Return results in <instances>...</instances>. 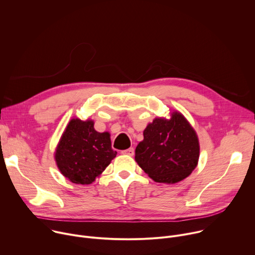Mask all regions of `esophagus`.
<instances>
[{
  "mask_svg": "<svg viewBox=\"0 0 255 255\" xmlns=\"http://www.w3.org/2000/svg\"><path fill=\"white\" fill-rule=\"evenodd\" d=\"M122 154H124V155H128V156H133L134 150H133L132 148H129V149H128V150L122 151Z\"/></svg>",
  "mask_w": 255,
  "mask_h": 255,
  "instance_id": "esophagus-1",
  "label": "esophagus"
}]
</instances>
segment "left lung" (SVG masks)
Instances as JSON below:
<instances>
[{"label":"left lung","mask_w":255,"mask_h":255,"mask_svg":"<svg viewBox=\"0 0 255 255\" xmlns=\"http://www.w3.org/2000/svg\"><path fill=\"white\" fill-rule=\"evenodd\" d=\"M199 157L195 130L180 112L174 111L170 120L157 118L147 126L134 159L156 182L176 183L194 170Z\"/></svg>","instance_id":"1"}]
</instances>
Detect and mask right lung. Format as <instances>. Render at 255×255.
I'll return each instance as SVG.
<instances>
[{
	"mask_svg": "<svg viewBox=\"0 0 255 255\" xmlns=\"http://www.w3.org/2000/svg\"><path fill=\"white\" fill-rule=\"evenodd\" d=\"M117 154L111 148L109 132L95 130L93 121L73 119L56 147L54 159L71 182L91 184Z\"/></svg>",
	"mask_w": 255,
	"mask_h": 255,
	"instance_id": "add662e5",
	"label": "right lung"
}]
</instances>
